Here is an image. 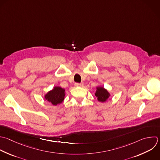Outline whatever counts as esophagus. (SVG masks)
Here are the masks:
<instances>
[{"label": "esophagus", "instance_id": "34e87169", "mask_svg": "<svg viewBox=\"0 0 160 160\" xmlns=\"http://www.w3.org/2000/svg\"><path fill=\"white\" fill-rule=\"evenodd\" d=\"M76 86H79V87H82L83 86L82 83H75Z\"/></svg>", "mask_w": 160, "mask_h": 160}]
</instances>
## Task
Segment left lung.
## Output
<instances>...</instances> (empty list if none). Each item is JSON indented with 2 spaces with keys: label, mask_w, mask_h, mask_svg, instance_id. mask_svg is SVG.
<instances>
[{
  "label": "left lung",
  "mask_w": 160,
  "mask_h": 160,
  "mask_svg": "<svg viewBox=\"0 0 160 160\" xmlns=\"http://www.w3.org/2000/svg\"><path fill=\"white\" fill-rule=\"evenodd\" d=\"M95 96L97 97L98 101L104 102L106 101L107 99L109 98V97L110 96V94L103 87L98 86L96 88Z\"/></svg>",
  "instance_id": "left-lung-1"
}]
</instances>
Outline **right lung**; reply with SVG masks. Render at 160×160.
<instances>
[{
	"instance_id": "right-lung-1",
	"label": "right lung",
	"mask_w": 160,
	"mask_h": 160,
	"mask_svg": "<svg viewBox=\"0 0 160 160\" xmlns=\"http://www.w3.org/2000/svg\"><path fill=\"white\" fill-rule=\"evenodd\" d=\"M64 96L65 89L59 86H56L45 95L44 98L52 104L56 106L64 101Z\"/></svg>"
}]
</instances>
